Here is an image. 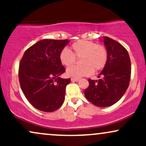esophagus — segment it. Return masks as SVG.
Returning <instances> with one entry per match:
<instances>
[{"label": "esophagus", "mask_w": 146, "mask_h": 146, "mask_svg": "<svg viewBox=\"0 0 146 146\" xmlns=\"http://www.w3.org/2000/svg\"><path fill=\"white\" fill-rule=\"evenodd\" d=\"M79 79H75V78H71V81L72 82H78L79 81Z\"/></svg>", "instance_id": "obj_1"}]
</instances>
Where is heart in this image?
Returning a JSON list of instances; mask_svg holds the SVG:
<instances>
[{"mask_svg": "<svg viewBox=\"0 0 146 146\" xmlns=\"http://www.w3.org/2000/svg\"><path fill=\"white\" fill-rule=\"evenodd\" d=\"M71 51L64 48L60 51L59 58L64 66H68L75 62V58H81L82 66L68 67L66 75L69 78L79 79L97 72L105 66L108 59L107 50L103 45L96 44L88 40H78L71 46Z\"/></svg>", "mask_w": 146, "mask_h": 146, "instance_id": "heart-1", "label": "heart"}]
</instances>
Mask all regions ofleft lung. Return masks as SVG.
<instances>
[{"mask_svg": "<svg viewBox=\"0 0 146 146\" xmlns=\"http://www.w3.org/2000/svg\"><path fill=\"white\" fill-rule=\"evenodd\" d=\"M108 53L105 66L98 78L88 79L89 86L85 90L87 100L98 107H108L121 99L129 86L131 63L127 50L118 42L108 37L100 38Z\"/></svg>", "mask_w": 146, "mask_h": 146, "instance_id": "1", "label": "left lung"}]
</instances>
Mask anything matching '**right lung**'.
I'll return each mask as SVG.
<instances>
[{"instance_id": "right-lung-1", "label": "right lung", "mask_w": 146, "mask_h": 146, "mask_svg": "<svg viewBox=\"0 0 146 146\" xmlns=\"http://www.w3.org/2000/svg\"><path fill=\"white\" fill-rule=\"evenodd\" d=\"M69 42L50 39L38 42L26 50L20 63L21 89L29 103L41 111H55L64 101L65 89L71 79L60 77L65 68L59 55Z\"/></svg>"}]
</instances>
